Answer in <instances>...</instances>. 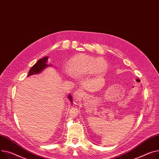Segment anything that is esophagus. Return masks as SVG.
Masks as SVG:
<instances>
[{
  "mask_svg": "<svg viewBox=\"0 0 159 159\" xmlns=\"http://www.w3.org/2000/svg\"><path fill=\"white\" fill-rule=\"evenodd\" d=\"M81 93V90H78L74 94V98H75L76 100H78V99H80V96Z\"/></svg>",
  "mask_w": 159,
  "mask_h": 159,
  "instance_id": "obj_1",
  "label": "esophagus"
}]
</instances>
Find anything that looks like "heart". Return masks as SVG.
I'll list each match as a JSON object with an SVG mask.
<instances>
[{
    "instance_id": "1",
    "label": "heart",
    "mask_w": 159,
    "mask_h": 159,
    "mask_svg": "<svg viewBox=\"0 0 159 159\" xmlns=\"http://www.w3.org/2000/svg\"><path fill=\"white\" fill-rule=\"evenodd\" d=\"M108 68L107 61L103 58H96L87 54H78L69 61L68 69H65L67 75L79 78L89 74H101Z\"/></svg>"
}]
</instances>
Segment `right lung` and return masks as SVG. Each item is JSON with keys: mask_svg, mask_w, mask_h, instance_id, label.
Segmentation results:
<instances>
[{"mask_svg": "<svg viewBox=\"0 0 159 159\" xmlns=\"http://www.w3.org/2000/svg\"><path fill=\"white\" fill-rule=\"evenodd\" d=\"M48 57H43V58L40 59L38 61H37L33 66L31 67V69L29 71V74H28L27 76H30L33 74H36L41 72L45 68L48 67V66H51L50 65H48ZM69 99L72 102V99L70 94H69Z\"/></svg>", "mask_w": 159, "mask_h": 159, "instance_id": "1", "label": "right lung"}]
</instances>
